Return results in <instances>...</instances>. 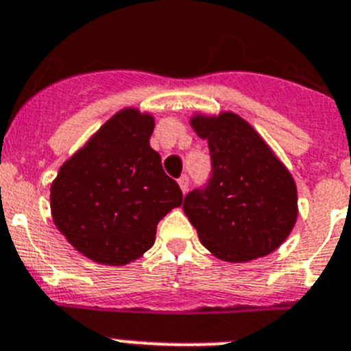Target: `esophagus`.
<instances>
[{
	"label": "esophagus",
	"instance_id": "1",
	"mask_svg": "<svg viewBox=\"0 0 351 351\" xmlns=\"http://www.w3.org/2000/svg\"><path fill=\"white\" fill-rule=\"evenodd\" d=\"M179 186H181V191L182 193H186V191H188V188H189V178H188V176H186V173H184V176H181V178H179Z\"/></svg>",
	"mask_w": 351,
	"mask_h": 351
}]
</instances>
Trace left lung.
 Here are the masks:
<instances>
[{
  "label": "left lung",
  "mask_w": 351,
  "mask_h": 351,
  "mask_svg": "<svg viewBox=\"0 0 351 351\" xmlns=\"http://www.w3.org/2000/svg\"><path fill=\"white\" fill-rule=\"evenodd\" d=\"M191 125L208 141L212 176L193 189L182 210L199 241L226 262H250L278 250L298 217L289 170L246 120L232 112L195 115Z\"/></svg>",
  "instance_id": "8db88e82"
}]
</instances>
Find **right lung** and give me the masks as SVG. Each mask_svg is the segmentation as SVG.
<instances>
[{
  "label": "right lung",
  "instance_id": "1",
  "mask_svg": "<svg viewBox=\"0 0 351 351\" xmlns=\"http://www.w3.org/2000/svg\"><path fill=\"white\" fill-rule=\"evenodd\" d=\"M155 120L123 108L62 167L51 184L53 222L73 248L103 265H125L155 243L156 226L182 191L149 146Z\"/></svg>",
  "mask_w": 351,
  "mask_h": 351
}]
</instances>
